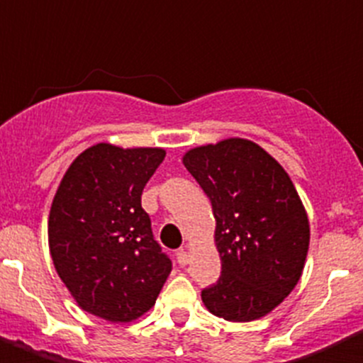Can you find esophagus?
<instances>
[{"label":"esophagus","instance_id":"obj_1","mask_svg":"<svg viewBox=\"0 0 363 363\" xmlns=\"http://www.w3.org/2000/svg\"><path fill=\"white\" fill-rule=\"evenodd\" d=\"M188 261H190V256H188V252H186V250H179L177 252V263L181 264V267H186V264H188Z\"/></svg>","mask_w":363,"mask_h":363}]
</instances>
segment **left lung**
<instances>
[{"label": "left lung", "instance_id": "1", "mask_svg": "<svg viewBox=\"0 0 363 363\" xmlns=\"http://www.w3.org/2000/svg\"><path fill=\"white\" fill-rule=\"evenodd\" d=\"M212 203L219 281L201 292L212 314L252 321L269 314L299 281L308 219L291 177L245 138L190 150L182 159Z\"/></svg>", "mask_w": 363, "mask_h": 363}]
</instances>
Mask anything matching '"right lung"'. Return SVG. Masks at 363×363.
<instances>
[{"mask_svg": "<svg viewBox=\"0 0 363 363\" xmlns=\"http://www.w3.org/2000/svg\"><path fill=\"white\" fill-rule=\"evenodd\" d=\"M160 147L96 144L69 166L49 213L52 263L84 311L107 321L147 313L172 272L140 197Z\"/></svg>", "mask_w": 363, "mask_h": 363, "instance_id": "right-lung-1", "label": "right lung"}]
</instances>
